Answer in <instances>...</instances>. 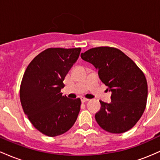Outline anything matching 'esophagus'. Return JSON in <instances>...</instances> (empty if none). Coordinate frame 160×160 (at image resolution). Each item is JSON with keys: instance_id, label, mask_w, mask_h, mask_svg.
Segmentation results:
<instances>
[{"instance_id": "34e87169", "label": "esophagus", "mask_w": 160, "mask_h": 160, "mask_svg": "<svg viewBox=\"0 0 160 160\" xmlns=\"http://www.w3.org/2000/svg\"><path fill=\"white\" fill-rule=\"evenodd\" d=\"M88 100H89V99H88V98H82V103H85V102L88 101Z\"/></svg>"}]
</instances>
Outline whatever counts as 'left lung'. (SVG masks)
Wrapping results in <instances>:
<instances>
[{"mask_svg":"<svg viewBox=\"0 0 160 160\" xmlns=\"http://www.w3.org/2000/svg\"><path fill=\"white\" fill-rule=\"evenodd\" d=\"M81 57L96 68L100 79L112 93L110 103L100 101L101 108L95 115L97 122L112 134L128 131L146 107L148 82L143 72L132 59L114 48H91L82 53Z\"/></svg>","mask_w":160,"mask_h":160,"instance_id":"obj_1","label":"left lung"}]
</instances>
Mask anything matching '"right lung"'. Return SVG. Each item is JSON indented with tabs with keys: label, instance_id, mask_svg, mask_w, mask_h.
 Instances as JSON below:
<instances>
[{
	"label": "right lung",
	"instance_id": "add662e5",
	"mask_svg": "<svg viewBox=\"0 0 160 160\" xmlns=\"http://www.w3.org/2000/svg\"><path fill=\"white\" fill-rule=\"evenodd\" d=\"M81 48H48L32 60L23 75L20 101L25 114L41 133L60 135L73 126L82 102L60 92Z\"/></svg>",
	"mask_w": 160,
	"mask_h": 160
}]
</instances>
